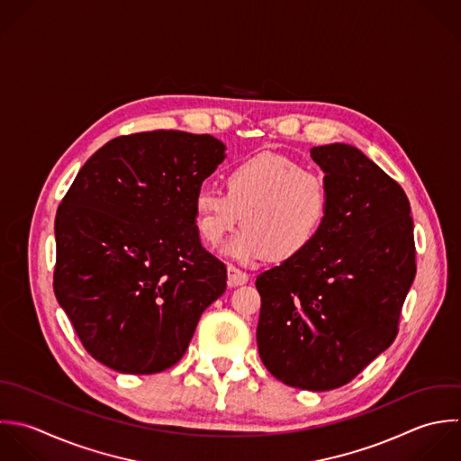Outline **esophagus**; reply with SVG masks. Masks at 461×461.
I'll use <instances>...</instances> for the list:
<instances>
[{
  "label": "esophagus",
  "mask_w": 461,
  "mask_h": 461,
  "mask_svg": "<svg viewBox=\"0 0 461 461\" xmlns=\"http://www.w3.org/2000/svg\"><path fill=\"white\" fill-rule=\"evenodd\" d=\"M249 280V275L242 269H239L237 266L233 264H228V285L230 287H237V285H244L248 284Z\"/></svg>",
  "instance_id": "esophagus-1"
}]
</instances>
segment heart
Returning <instances> with one entry per match:
<instances>
[{
  "label": "heart",
  "instance_id": "obj_1",
  "mask_svg": "<svg viewBox=\"0 0 461 461\" xmlns=\"http://www.w3.org/2000/svg\"><path fill=\"white\" fill-rule=\"evenodd\" d=\"M224 188L226 194L203 188L195 195V224L203 242L217 248L242 217L244 228L224 248L240 264L296 260L321 233L330 212L325 179L276 154L235 163L224 174Z\"/></svg>",
  "mask_w": 461,
  "mask_h": 461
}]
</instances>
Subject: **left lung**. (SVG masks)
Returning <instances> with one entry per match:
<instances>
[{"label":"left lung","mask_w":461,"mask_h":461,"mask_svg":"<svg viewBox=\"0 0 461 461\" xmlns=\"http://www.w3.org/2000/svg\"><path fill=\"white\" fill-rule=\"evenodd\" d=\"M330 212L296 260L257 276L264 366L284 384L329 392L348 384L397 338L415 280V237L402 186L359 149H311Z\"/></svg>","instance_id":"8db88e82"}]
</instances>
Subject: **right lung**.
<instances>
[{
    "label": "right lung",
    "instance_id": "add662e5",
    "mask_svg": "<svg viewBox=\"0 0 461 461\" xmlns=\"http://www.w3.org/2000/svg\"><path fill=\"white\" fill-rule=\"evenodd\" d=\"M224 150L210 134L136 132L78 170L55 215L53 291L98 363L134 375L174 366L226 291L194 210Z\"/></svg>",
    "mask_w": 461,
    "mask_h": 461
}]
</instances>
